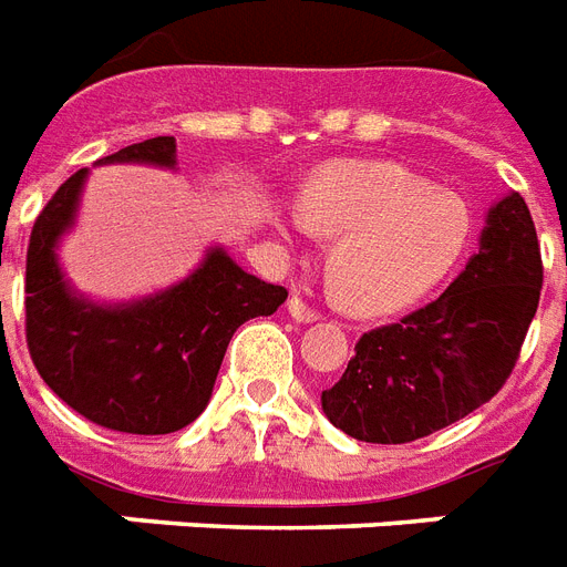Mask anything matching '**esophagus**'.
Segmentation results:
<instances>
[{
	"instance_id": "1",
	"label": "esophagus",
	"mask_w": 567,
	"mask_h": 567,
	"mask_svg": "<svg viewBox=\"0 0 567 567\" xmlns=\"http://www.w3.org/2000/svg\"><path fill=\"white\" fill-rule=\"evenodd\" d=\"M287 310H289V316H292V319H296V321H305V324H310V321L319 319V312L312 310V307H307L305 301H301V298H298V296L289 298V301H287Z\"/></svg>"
}]
</instances>
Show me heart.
Here are the masks:
<instances>
[{
  "instance_id": "obj_1",
  "label": "heart",
  "mask_w": 567,
  "mask_h": 567,
  "mask_svg": "<svg viewBox=\"0 0 567 567\" xmlns=\"http://www.w3.org/2000/svg\"><path fill=\"white\" fill-rule=\"evenodd\" d=\"M284 234L333 239L330 292L357 316L406 310L442 287L465 257L474 216L465 198L380 161H342L301 189V216H278Z\"/></svg>"
}]
</instances>
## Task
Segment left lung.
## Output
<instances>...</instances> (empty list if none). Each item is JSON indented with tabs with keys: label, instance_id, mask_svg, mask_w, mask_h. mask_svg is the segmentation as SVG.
Segmentation results:
<instances>
[{
	"label": "left lung",
	"instance_id": "8db88e82",
	"mask_svg": "<svg viewBox=\"0 0 567 567\" xmlns=\"http://www.w3.org/2000/svg\"><path fill=\"white\" fill-rule=\"evenodd\" d=\"M542 296V251L518 193L488 207L480 251L451 287L357 342L346 374L321 392L333 427L404 445L465 419L513 374Z\"/></svg>",
	"mask_w": 567,
	"mask_h": 567
}]
</instances>
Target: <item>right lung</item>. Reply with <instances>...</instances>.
<instances>
[{"mask_svg":"<svg viewBox=\"0 0 567 567\" xmlns=\"http://www.w3.org/2000/svg\"><path fill=\"white\" fill-rule=\"evenodd\" d=\"M175 169V137H152L96 161ZM90 172L63 181L40 210L25 257V339L40 378L63 404L107 430L161 436L205 412L239 324L271 316L287 289L248 275L221 246L155 296L99 305L58 260Z\"/></svg>","mask_w":567,"mask_h":567,"instance_id":"1","label":"right lung"}]
</instances>
